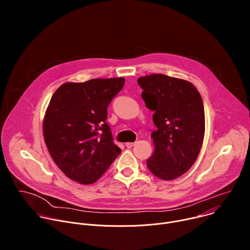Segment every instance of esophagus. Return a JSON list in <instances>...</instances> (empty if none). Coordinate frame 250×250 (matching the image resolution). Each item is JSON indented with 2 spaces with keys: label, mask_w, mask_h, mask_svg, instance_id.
I'll return each mask as SVG.
<instances>
[{
  "label": "esophagus",
  "mask_w": 250,
  "mask_h": 250,
  "mask_svg": "<svg viewBox=\"0 0 250 250\" xmlns=\"http://www.w3.org/2000/svg\"><path fill=\"white\" fill-rule=\"evenodd\" d=\"M134 145H135V142H126L125 146H126L127 148H130V147H132Z\"/></svg>",
  "instance_id": "obj_1"
}]
</instances>
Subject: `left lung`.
<instances>
[{"label":"left lung","mask_w":250,"mask_h":250,"mask_svg":"<svg viewBox=\"0 0 250 250\" xmlns=\"http://www.w3.org/2000/svg\"><path fill=\"white\" fill-rule=\"evenodd\" d=\"M141 97L153 111L154 152L146 160L150 172L162 180L176 179L195 163L205 135L202 97L189 81L164 74L139 77Z\"/></svg>","instance_id":"left-lung-1"}]
</instances>
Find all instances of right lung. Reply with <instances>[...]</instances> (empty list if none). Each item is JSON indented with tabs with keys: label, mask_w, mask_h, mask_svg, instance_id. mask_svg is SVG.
<instances>
[{
	"label": "right lung",
	"mask_w": 250,
	"mask_h": 250,
	"mask_svg": "<svg viewBox=\"0 0 250 250\" xmlns=\"http://www.w3.org/2000/svg\"><path fill=\"white\" fill-rule=\"evenodd\" d=\"M125 81L118 77L67 82L51 97L43 119L44 141L55 164L71 180L95 183L121 153L105 120L108 105Z\"/></svg>",
	"instance_id": "right-lung-1"
}]
</instances>
